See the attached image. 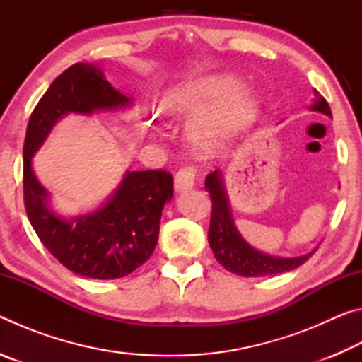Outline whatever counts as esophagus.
Listing matches in <instances>:
<instances>
[{
	"label": "esophagus",
	"mask_w": 362,
	"mask_h": 362,
	"mask_svg": "<svg viewBox=\"0 0 362 362\" xmlns=\"http://www.w3.org/2000/svg\"><path fill=\"white\" fill-rule=\"evenodd\" d=\"M194 180H196V168L192 166V164H187V166L180 168L175 173V177H174L175 189L177 192H187V189H189L194 185Z\"/></svg>",
	"instance_id": "esophagus-1"
}]
</instances>
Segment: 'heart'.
<instances>
[{
	"mask_svg": "<svg viewBox=\"0 0 362 362\" xmlns=\"http://www.w3.org/2000/svg\"><path fill=\"white\" fill-rule=\"evenodd\" d=\"M231 73H211L182 84L166 95L164 110L180 122H192V137L203 148L225 142L252 122L259 100Z\"/></svg>",
	"mask_w": 362,
	"mask_h": 362,
	"instance_id": "heart-1",
	"label": "heart"
}]
</instances>
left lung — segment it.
<instances>
[{"mask_svg":"<svg viewBox=\"0 0 362 362\" xmlns=\"http://www.w3.org/2000/svg\"><path fill=\"white\" fill-rule=\"evenodd\" d=\"M316 112L326 113L332 116L327 100L316 90V102L311 107ZM206 188L211 194L212 211H211V223H209V246L214 252L216 260L228 272L240 274V276H269V274L286 273L296 269L315 254L310 252L302 257H293V259H281V257L267 255L259 250L250 247L243 240L240 233L233 225L231 214L226 196L222 187V179L218 173H211L206 177Z\"/></svg>","mask_w":362,"mask_h":362,"instance_id":"8db88e82","label":"left lung"}]
</instances>
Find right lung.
I'll use <instances>...</instances> for the list:
<instances>
[{"label":"right lung","mask_w":362,"mask_h":362,"mask_svg":"<svg viewBox=\"0 0 362 362\" xmlns=\"http://www.w3.org/2000/svg\"><path fill=\"white\" fill-rule=\"evenodd\" d=\"M129 99L113 89L95 66L75 64L59 75L30 116L23 142V203L40 241L70 272L93 279L131 274L150 259L159 235V218L173 198L168 170H132L112 199L94 214L75 220L47 209V192L35 179L32 156L51 127L66 113L116 108Z\"/></svg>","instance_id":"right-lung-1"}]
</instances>
